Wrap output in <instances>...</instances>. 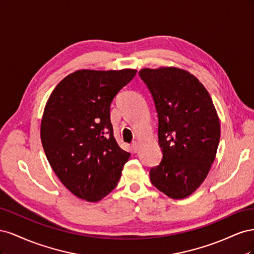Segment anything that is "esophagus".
Here are the masks:
<instances>
[{
	"mask_svg": "<svg viewBox=\"0 0 254 254\" xmlns=\"http://www.w3.org/2000/svg\"><path fill=\"white\" fill-rule=\"evenodd\" d=\"M131 150H132L133 153H136L137 150H139V146H137L136 142H132V144H131Z\"/></svg>",
	"mask_w": 254,
	"mask_h": 254,
	"instance_id": "1",
	"label": "esophagus"
}]
</instances>
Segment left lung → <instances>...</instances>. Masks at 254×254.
<instances>
[{
  "label": "left lung",
  "instance_id": "obj_1",
  "mask_svg": "<svg viewBox=\"0 0 254 254\" xmlns=\"http://www.w3.org/2000/svg\"><path fill=\"white\" fill-rule=\"evenodd\" d=\"M158 114L159 165L151 183L168 197L190 196L203 182L216 156L220 124L209 92L190 73L178 67L143 68Z\"/></svg>",
  "mask_w": 254,
  "mask_h": 254
}]
</instances>
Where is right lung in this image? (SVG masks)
<instances>
[{
    "mask_svg": "<svg viewBox=\"0 0 254 254\" xmlns=\"http://www.w3.org/2000/svg\"><path fill=\"white\" fill-rule=\"evenodd\" d=\"M135 70L76 71L52 92L41 142L53 171L78 198L96 202L117 187L130 153L113 136L110 105Z\"/></svg>",
    "mask_w": 254,
    "mask_h": 254,
    "instance_id": "right-lung-1",
    "label": "right lung"
}]
</instances>
